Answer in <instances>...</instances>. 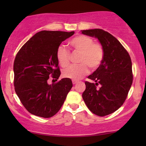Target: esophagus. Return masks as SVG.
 Instances as JSON below:
<instances>
[{
	"mask_svg": "<svg viewBox=\"0 0 146 146\" xmlns=\"http://www.w3.org/2000/svg\"><path fill=\"white\" fill-rule=\"evenodd\" d=\"M78 82L77 80H72V84H76Z\"/></svg>",
	"mask_w": 146,
	"mask_h": 146,
	"instance_id": "1",
	"label": "esophagus"
}]
</instances>
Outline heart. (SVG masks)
I'll return each instance as SVG.
<instances>
[{
    "label": "heart",
    "instance_id": "1",
    "mask_svg": "<svg viewBox=\"0 0 146 146\" xmlns=\"http://www.w3.org/2000/svg\"><path fill=\"white\" fill-rule=\"evenodd\" d=\"M69 43L75 51L80 53L78 60L80 64L70 66L64 70V77L76 80L88 73V66L92 70L99 67L104 58V49L100 44L95 42L91 37L85 35L77 36L70 40ZM56 58L62 67L67 66L69 64V51L63 46H59L56 50Z\"/></svg>",
    "mask_w": 146,
    "mask_h": 146
}]
</instances>
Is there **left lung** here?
Wrapping results in <instances>:
<instances>
[{"mask_svg": "<svg viewBox=\"0 0 146 146\" xmlns=\"http://www.w3.org/2000/svg\"><path fill=\"white\" fill-rule=\"evenodd\" d=\"M81 32L97 38L104 49L101 64L88 77L94 83L86 82L82 98L92 112L105 116L119 109L126 99L133 81L131 60L121 44L108 32L98 29Z\"/></svg>", "mask_w": 146, "mask_h": 146, "instance_id": "1", "label": "left lung"}]
</instances>
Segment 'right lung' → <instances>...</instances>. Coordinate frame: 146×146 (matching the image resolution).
Here are the masks:
<instances>
[{"label":"right lung","mask_w":146,"mask_h":146,"mask_svg":"<svg viewBox=\"0 0 146 146\" xmlns=\"http://www.w3.org/2000/svg\"><path fill=\"white\" fill-rule=\"evenodd\" d=\"M74 32L42 31L31 38L16 56L13 70L15 92L32 114L48 118L61 108L72 87L70 78L48 84L50 76L58 79L60 71L56 50ZM57 81V80H56Z\"/></svg>","instance_id":"obj_1"}]
</instances>
